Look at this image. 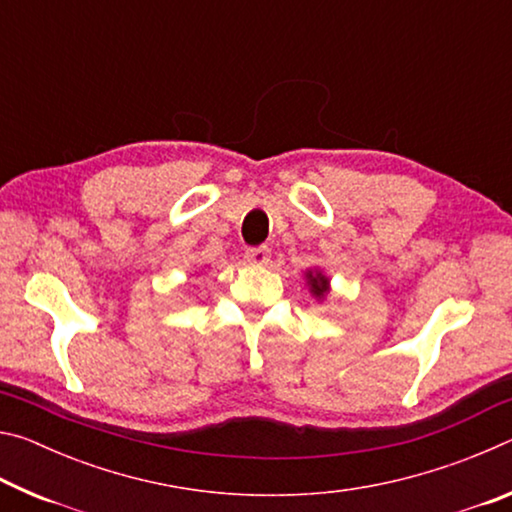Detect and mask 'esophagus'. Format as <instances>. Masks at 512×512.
<instances>
[{"label":"esophagus","instance_id":"esophagus-1","mask_svg":"<svg viewBox=\"0 0 512 512\" xmlns=\"http://www.w3.org/2000/svg\"><path fill=\"white\" fill-rule=\"evenodd\" d=\"M268 248L266 246H257V248H246V259L250 264H257V266H262V264H266L268 262Z\"/></svg>","mask_w":512,"mask_h":512}]
</instances>
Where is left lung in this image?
<instances>
[{"instance_id": "8db88e82", "label": "left lung", "mask_w": 512, "mask_h": 512, "mask_svg": "<svg viewBox=\"0 0 512 512\" xmlns=\"http://www.w3.org/2000/svg\"><path fill=\"white\" fill-rule=\"evenodd\" d=\"M309 282H311V289H314L316 296H323V293L327 291V280L323 275H311L309 273Z\"/></svg>"}]
</instances>
